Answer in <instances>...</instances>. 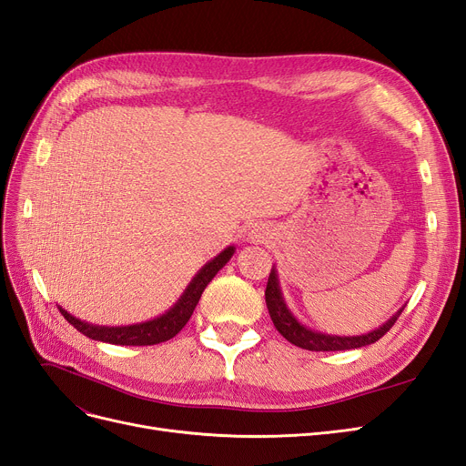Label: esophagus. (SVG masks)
<instances>
[{"label":"esophagus","instance_id":"obj_1","mask_svg":"<svg viewBox=\"0 0 466 466\" xmlns=\"http://www.w3.org/2000/svg\"><path fill=\"white\" fill-rule=\"evenodd\" d=\"M250 238H257V241H258V238H266L268 237V233L264 231V228H260V225H255V228H252L250 229Z\"/></svg>","mask_w":466,"mask_h":466}]
</instances>
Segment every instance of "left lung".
<instances>
[{"label": "left lung", "instance_id": "1", "mask_svg": "<svg viewBox=\"0 0 466 466\" xmlns=\"http://www.w3.org/2000/svg\"><path fill=\"white\" fill-rule=\"evenodd\" d=\"M266 307L268 313H270V319L274 322V327L278 329V332L286 338L288 342H291L293 346H299L303 350H311V351H340V350H354V348H363L368 344L377 342L379 338H383L397 319L400 317L402 309H399L383 327H379L368 334L361 336H334V334H322V332H315L311 329L303 327V324L291 315V311L288 309L284 298H281V289H279V281H278V272L276 268L272 266V272L268 276V284H266Z\"/></svg>", "mask_w": 466, "mask_h": 466}]
</instances>
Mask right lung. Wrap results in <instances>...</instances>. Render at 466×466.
<instances>
[{
  "label": "right lung",
  "instance_id": "obj_1",
  "mask_svg": "<svg viewBox=\"0 0 466 466\" xmlns=\"http://www.w3.org/2000/svg\"><path fill=\"white\" fill-rule=\"evenodd\" d=\"M235 247H228L221 250L219 255L209 260L206 266H202V270L192 278L188 288L185 293L180 295V299L168 309V311L157 319L147 320V322H139V324H130V327H98V324H89L86 320H79L74 315H69L66 309L58 307L64 319L72 324L74 329H77L81 334H86L91 340L98 342H108V344H120V346H153V344H161L171 340L173 336H177L188 319L192 317L196 305H198L202 291L209 284L214 276L221 270V268L229 262L233 257Z\"/></svg>",
  "mask_w": 466,
  "mask_h": 466
}]
</instances>
